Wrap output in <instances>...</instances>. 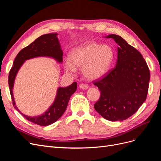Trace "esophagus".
I'll return each instance as SVG.
<instances>
[{"instance_id": "esophagus-1", "label": "esophagus", "mask_w": 161, "mask_h": 161, "mask_svg": "<svg viewBox=\"0 0 161 161\" xmlns=\"http://www.w3.org/2000/svg\"><path fill=\"white\" fill-rule=\"evenodd\" d=\"M79 87L80 89H87L89 88V86H88V85H86V84H83V83H80V85H79Z\"/></svg>"}]
</instances>
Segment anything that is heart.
I'll list each match as a JSON object with an SVG mask.
<instances>
[{"label":"heart","mask_w":161,"mask_h":161,"mask_svg":"<svg viewBox=\"0 0 161 161\" xmlns=\"http://www.w3.org/2000/svg\"><path fill=\"white\" fill-rule=\"evenodd\" d=\"M114 57V50L109 45L88 42L71 51L70 59L65 60V69L74 74L76 72L75 65L82 66V73L86 78L97 79L108 72Z\"/></svg>","instance_id":"obj_1"}]
</instances>
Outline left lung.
<instances>
[{
    "label": "left lung",
    "instance_id": "8db88e82",
    "mask_svg": "<svg viewBox=\"0 0 161 161\" xmlns=\"http://www.w3.org/2000/svg\"><path fill=\"white\" fill-rule=\"evenodd\" d=\"M118 43V60L114 69L103 79L93 82L101 92L95 110L109 121H123L134 114L147 99L150 71L139 51L125 40L111 34Z\"/></svg>",
    "mask_w": 161,
    "mask_h": 161
}]
</instances>
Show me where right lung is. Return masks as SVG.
<instances>
[{
  "mask_svg": "<svg viewBox=\"0 0 161 161\" xmlns=\"http://www.w3.org/2000/svg\"><path fill=\"white\" fill-rule=\"evenodd\" d=\"M57 35L58 33L45 34L39 37L31 44L23 48L17 55L8 75V86L14 108L28 121L43 126L49 125L56 122L64 113L71 95L76 90V82H74L66 87H59L52 105L44 114L34 117L25 115L19 110L14 102L13 89L17 72L25 60L36 57L44 56L52 58L59 63L62 62L63 52L61 50Z\"/></svg>",
  "mask_w": 161,
  "mask_h": 161,
  "instance_id": "right-lung-1",
  "label": "right lung"
}]
</instances>
